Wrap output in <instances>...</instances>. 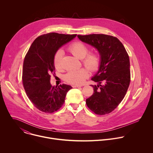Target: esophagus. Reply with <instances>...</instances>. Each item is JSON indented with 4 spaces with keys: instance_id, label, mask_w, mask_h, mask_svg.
Segmentation results:
<instances>
[{
    "instance_id": "esophagus-1",
    "label": "esophagus",
    "mask_w": 153,
    "mask_h": 153,
    "mask_svg": "<svg viewBox=\"0 0 153 153\" xmlns=\"http://www.w3.org/2000/svg\"><path fill=\"white\" fill-rule=\"evenodd\" d=\"M81 86H81V85H73V88H80Z\"/></svg>"
}]
</instances>
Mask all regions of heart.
Here are the masks:
<instances>
[{
	"mask_svg": "<svg viewBox=\"0 0 153 153\" xmlns=\"http://www.w3.org/2000/svg\"><path fill=\"white\" fill-rule=\"evenodd\" d=\"M68 50L76 58L82 59V64L86 68H82L78 70L71 71L65 75V80L71 84L79 85L82 84L85 80L89 76V70L91 71H97L101 65V58L96 52H89L88 46L81 41H76L70 44ZM63 52L61 50L55 53L53 59V64L55 68L61 70L62 59Z\"/></svg>",
	"mask_w": 153,
	"mask_h": 153,
	"instance_id": "1",
	"label": "heart"
}]
</instances>
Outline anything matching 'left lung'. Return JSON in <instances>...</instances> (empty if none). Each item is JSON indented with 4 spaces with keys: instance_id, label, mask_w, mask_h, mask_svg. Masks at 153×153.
I'll use <instances>...</instances> for the list:
<instances>
[{
    "instance_id": "8db88e82",
    "label": "left lung",
    "mask_w": 153,
    "mask_h": 153,
    "mask_svg": "<svg viewBox=\"0 0 153 153\" xmlns=\"http://www.w3.org/2000/svg\"><path fill=\"white\" fill-rule=\"evenodd\" d=\"M83 42L96 48L101 56L97 73L91 79L98 82L93 94L86 100L88 108L94 114L103 115L112 112L124 98L130 82V59L122 42L105 34L77 35ZM103 82L104 85H101Z\"/></svg>"
}]
</instances>
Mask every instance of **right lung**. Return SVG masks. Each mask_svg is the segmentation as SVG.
Wrapping results in <instances>:
<instances>
[{
    "instance_id": "1",
    "label": "right lung",
    "mask_w": 153,
    "mask_h": 153,
    "mask_svg": "<svg viewBox=\"0 0 153 153\" xmlns=\"http://www.w3.org/2000/svg\"><path fill=\"white\" fill-rule=\"evenodd\" d=\"M76 35L55 32L41 35L33 41L25 56L23 87L32 103L41 112L51 114L59 110L65 102L67 92L72 88L66 84L53 86L50 79L51 74H55V53Z\"/></svg>"
}]
</instances>
